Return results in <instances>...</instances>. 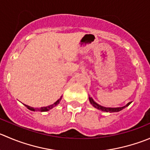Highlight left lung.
<instances>
[{
  "label": "left lung",
  "instance_id": "left-lung-1",
  "mask_svg": "<svg viewBox=\"0 0 150 150\" xmlns=\"http://www.w3.org/2000/svg\"><path fill=\"white\" fill-rule=\"evenodd\" d=\"M88 99H89L90 103H91V104L92 105L94 106V108H96L98 109V110H102V111L109 112V113H114V112H119V111H120V110H122V109H124L125 108L127 107V106H128L129 105H130V103H131V102H130V103H128L127 105H126L123 106V107L107 108V107H104V106H102V105H100L97 104V103H96V102L94 101V100H93L92 97H90L89 95H88Z\"/></svg>",
  "mask_w": 150,
  "mask_h": 150
}]
</instances>
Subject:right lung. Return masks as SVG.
Segmentation results:
<instances>
[{
	"instance_id": "obj_1",
	"label": "right lung",
	"mask_w": 150,
	"mask_h": 150,
	"mask_svg": "<svg viewBox=\"0 0 150 150\" xmlns=\"http://www.w3.org/2000/svg\"><path fill=\"white\" fill-rule=\"evenodd\" d=\"M62 97H60V99H59V100H57V101L56 102V103H54L53 104L50 105H48V106H45V107H41V108H33V107H30V106L29 105H25V107H27L28 109H29V110H32V111H41V112H45V111H48V110H50V109H52L53 108H54L55 106H56L57 105L59 104V103H60L61 100H62Z\"/></svg>"
}]
</instances>
